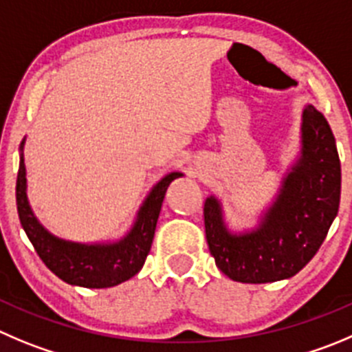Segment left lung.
Listing matches in <instances>:
<instances>
[{
  "label": "left lung",
  "mask_w": 352,
  "mask_h": 352,
  "mask_svg": "<svg viewBox=\"0 0 352 352\" xmlns=\"http://www.w3.org/2000/svg\"><path fill=\"white\" fill-rule=\"evenodd\" d=\"M340 202V160L323 113L313 105L302 112V152L283 179L282 192L259 228L233 235L221 206H204L206 239L216 266L242 283H267L299 273L323 243Z\"/></svg>",
  "instance_id": "left-lung-1"
}]
</instances>
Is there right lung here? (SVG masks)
Segmentation results:
<instances>
[{"mask_svg": "<svg viewBox=\"0 0 352 352\" xmlns=\"http://www.w3.org/2000/svg\"><path fill=\"white\" fill-rule=\"evenodd\" d=\"M20 145V150H22ZM183 176L182 173H170L160 179L145 204L138 212L135 226L131 232L116 243L103 245H85L67 240H60L46 232L32 214L28 202V179H25V164L20 153L19 174H16V210L23 232L34 245L36 252L41 257L50 271L70 285L86 287V289H107L119 285L131 276H135L145 264L146 256L152 247L153 233H155L157 219L164 195L170 182Z\"/></svg>", "mask_w": 352, "mask_h": 352, "instance_id": "1", "label": "right lung"}]
</instances>
